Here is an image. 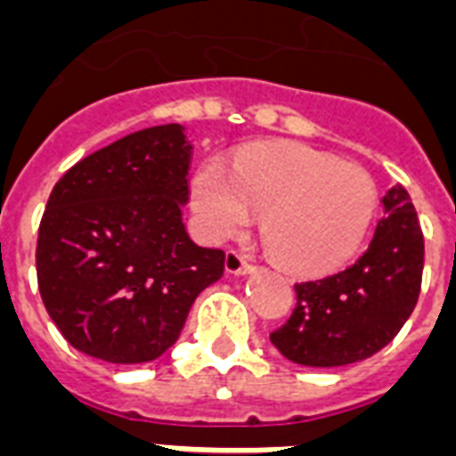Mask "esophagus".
<instances>
[{"instance_id":"esophagus-1","label":"esophagus","mask_w":456,"mask_h":456,"mask_svg":"<svg viewBox=\"0 0 456 456\" xmlns=\"http://www.w3.org/2000/svg\"><path fill=\"white\" fill-rule=\"evenodd\" d=\"M224 267H227V273L232 274H246L253 273V263L241 251H236V248H229L227 258H224Z\"/></svg>"}]
</instances>
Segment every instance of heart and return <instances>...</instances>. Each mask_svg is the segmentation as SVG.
<instances>
[{
  "mask_svg": "<svg viewBox=\"0 0 456 456\" xmlns=\"http://www.w3.org/2000/svg\"><path fill=\"white\" fill-rule=\"evenodd\" d=\"M378 189L366 169L305 145H258L234 172L208 159L193 176V213L210 239H229L263 213V241L298 273H328L366 239Z\"/></svg>",
  "mask_w": 456,
  "mask_h": 456,
  "instance_id": "1",
  "label": "heart"
}]
</instances>
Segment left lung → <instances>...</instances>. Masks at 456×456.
Instances as JSON below:
<instances>
[{
	"label": "left lung",
	"instance_id": "obj_1",
	"mask_svg": "<svg viewBox=\"0 0 456 456\" xmlns=\"http://www.w3.org/2000/svg\"><path fill=\"white\" fill-rule=\"evenodd\" d=\"M385 217L356 263L294 284L289 321L270 335L294 363L332 368L373 356L397 337L421 294L423 232L404 186H392Z\"/></svg>",
	"mask_w": 456,
	"mask_h": 456
}]
</instances>
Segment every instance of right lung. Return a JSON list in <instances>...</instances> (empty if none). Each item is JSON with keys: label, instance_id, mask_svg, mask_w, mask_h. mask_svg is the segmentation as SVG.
Wrapping results in <instances>:
<instances>
[{"label": "right lung", "instance_id": "1", "mask_svg": "<svg viewBox=\"0 0 456 456\" xmlns=\"http://www.w3.org/2000/svg\"><path fill=\"white\" fill-rule=\"evenodd\" d=\"M189 165L183 128L165 124L124 135L54 183L37 229V287L78 352L158 359L224 273V251L191 241L182 222Z\"/></svg>", "mask_w": 456, "mask_h": 456}]
</instances>
